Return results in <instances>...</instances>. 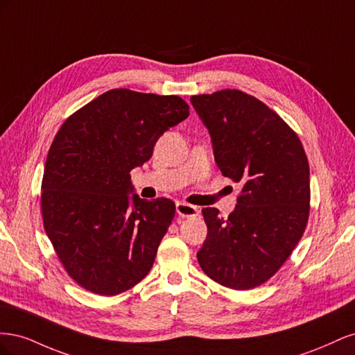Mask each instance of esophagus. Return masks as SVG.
Masks as SVG:
<instances>
[{"mask_svg": "<svg viewBox=\"0 0 355 355\" xmlns=\"http://www.w3.org/2000/svg\"><path fill=\"white\" fill-rule=\"evenodd\" d=\"M176 211H178L179 216H182V218H194L200 213V209L196 207V206H192V204H187V202L179 201V202H176Z\"/></svg>", "mask_w": 355, "mask_h": 355, "instance_id": "34e87169", "label": "esophagus"}]
</instances>
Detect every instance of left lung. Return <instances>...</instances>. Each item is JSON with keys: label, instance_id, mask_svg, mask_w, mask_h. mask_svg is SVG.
I'll return each mask as SVG.
<instances>
[{"label": "left lung", "instance_id": "left-lung-1", "mask_svg": "<svg viewBox=\"0 0 355 355\" xmlns=\"http://www.w3.org/2000/svg\"><path fill=\"white\" fill-rule=\"evenodd\" d=\"M191 103L209 128L222 175L241 185L228 218L214 207L201 210L207 237L198 263L225 287H257L284 265L306 228L311 189L302 142L280 115L244 92L197 94Z\"/></svg>", "mask_w": 355, "mask_h": 355}]
</instances>
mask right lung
Instances as JSON below:
<instances>
[{
  "mask_svg": "<svg viewBox=\"0 0 355 355\" xmlns=\"http://www.w3.org/2000/svg\"><path fill=\"white\" fill-rule=\"evenodd\" d=\"M188 115L179 96L114 89L59 128L42 175L41 214L60 263L83 288L115 296L151 271L176 206L128 197L130 171Z\"/></svg>",
  "mask_w": 355,
  "mask_h": 355,
  "instance_id": "obj_1",
  "label": "right lung"
}]
</instances>
